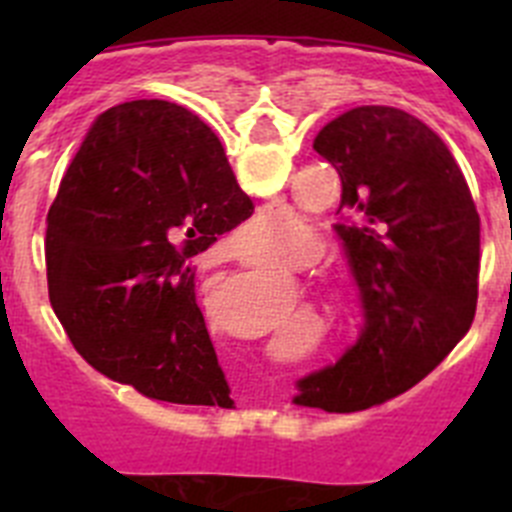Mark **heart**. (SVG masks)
Wrapping results in <instances>:
<instances>
[{"label": "heart", "instance_id": "obj_1", "mask_svg": "<svg viewBox=\"0 0 512 512\" xmlns=\"http://www.w3.org/2000/svg\"><path fill=\"white\" fill-rule=\"evenodd\" d=\"M302 223L297 220L295 212L282 210V207H266L259 215L251 217L246 225H243V233H248L256 243H266L271 238H277L282 233H295L300 230ZM320 256H323V246H320L318 238H295V241H287L279 248V261L284 266H292V269H312L318 264ZM328 302L330 310H346L348 307V292L343 287H330L328 289Z\"/></svg>", "mask_w": 512, "mask_h": 512}]
</instances>
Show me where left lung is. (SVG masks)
Returning a JSON list of instances; mask_svg holds the SVG:
<instances>
[{
	"mask_svg": "<svg viewBox=\"0 0 512 512\" xmlns=\"http://www.w3.org/2000/svg\"><path fill=\"white\" fill-rule=\"evenodd\" d=\"M312 148L341 176L336 233L366 323L341 361L297 382L295 402L348 413L413 387L467 336L479 215L446 143L410 112L354 107Z\"/></svg>",
	"mask_w": 512,
	"mask_h": 512,
	"instance_id": "1",
	"label": "left lung"
}]
</instances>
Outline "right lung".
Here are the masks:
<instances>
[{
    "label": "right lung",
    "mask_w": 512,
    "mask_h": 512,
    "mask_svg": "<svg viewBox=\"0 0 512 512\" xmlns=\"http://www.w3.org/2000/svg\"><path fill=\"white\" fill-rule=\"evenodd\" d=\"M251 212L217 135L187 107L135 99L102 112L45 230L48 297L84 361L151 400L230 408L192 259Z\"/></svg>",
    "instance_id": "right-lung-1"
}]
</instances>
